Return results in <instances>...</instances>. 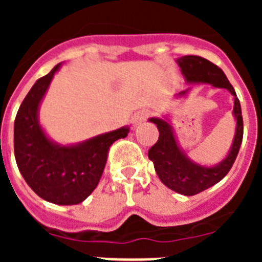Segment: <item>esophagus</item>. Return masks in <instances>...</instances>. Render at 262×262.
Segmentation results:
<instances>
[{
	"mask_svg": "<svg viewBox=\"0 0 262 262\" xmlns=\"http://www.w3.org/2000/svg\"><path fill=\"white\" fill-rule=\"evenodd\" d=\"M148 115H149V111H148V110L138 111V113H135V114L133 115L131 123H133V126H135V127L139 126V124H142L143 122H144V120L147 119Z\"/></svg>",
	"mask_w": 262,
	"mask_h": 262,
	"instance_id": "1",
	"label": "esophagus"
}]
</instances>
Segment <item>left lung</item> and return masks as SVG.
<instances>
[{"mask_svg": "<svg viewBox=\"0 0 262 262\" xmlns=\"http://www.w3.org/2000/svg\"><path fill=\"white\" fill-rule=\"evenodd\" d=\"M176 62L181 69L186 84H210L212 88L227 89L233 96L232 115L236 122L235 135L226 157L214 165H203L187 156L178 143L169 115L148 119L156 124L159 129V140L148 152V157L154 163L159 178L166 187L176 193L194 195L217 184L232 168L243 142L242 106L224 72L211 61L201 56L187 55L176 59ZM191 89L193 88H187L174 97L177 99L186 98Z\"/></svg>", "mask_w": 262, "mask_h": 262, "instance_id": "obj_1", "label": "left lung"}]
</instances>
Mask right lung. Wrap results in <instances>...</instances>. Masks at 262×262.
Returning <instances> with one entry per match:
<instances>
[{
  "instance_id": "obj_1",
  "label": "right lung",
  "mask_w": 262,
  "mask_h": 262,
  "mask_svg": "<svg viewBox=\"0 0 262 262\" xmlns=\"http://www.w3.org/2000/svg\"><path fill=\"white\" fill-rule=\"evenodd\" d=\"M62 62L32 85L14 122V155L18 169L32 190L55 205H77L98 185L110 145L126 138L129 127L101 134L75 144H60L48 136L39 108Z\"/></svg>"
}]
</instances>
